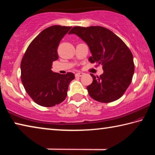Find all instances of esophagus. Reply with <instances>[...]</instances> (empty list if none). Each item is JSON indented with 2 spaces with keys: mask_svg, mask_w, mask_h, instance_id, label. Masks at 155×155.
Here are the masks:
<instances>
[{
  "mask_svg": "<svg viewBox=\"0 0 155 155\" xmlns=\"http://www.w3.org/2000/svg\"><path fill=\"white\" fill-rule=\"evenodd\" d=\"M83 74H84V73L78 72H77V73H76L75 77H82V76H83Z\"/></svg>",
  "mask_w": 155,
  "mask_h": 155,
  "instance_id": "34e87169",
  "label": "esophagus"
}]
</instances>
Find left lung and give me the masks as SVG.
<instances>
[{
  "label": "left lung",
  "mask_w": 155,
  "mask_h": 155,
  "mask_svg": "<svg viewBox=\"0 0 155 155\" xmlns=\"http://www.w3.org/2000/svg\"><path fill=\"white\" fill-rule=\"evenodd\" d=\"M74 33L85 41L90 48L91 63L103 65L104 72L93 75V82L87 87L94 100L111 103L124 94L132 81L135 71L133 56L126 44L111 31L100 26L74 27L69 34Z\"/></svg>",
  "instance_id": "1"
}]
</instances>
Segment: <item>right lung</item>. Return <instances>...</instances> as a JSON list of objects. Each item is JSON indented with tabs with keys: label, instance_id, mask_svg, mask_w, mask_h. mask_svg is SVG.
<instances>
[{
	"label": "right lung",
	"instance_id": "obj_1",
	"mask_svg": "<svg viewBox=\"0 0 155 155\" xmlns=\"http://www.w3.org/2000/svg\"><path fill=\"white\" fill-rule=\"evenodd\" d=\"M72 27L54 25L43 30L31 41L20 64L21 81L26 91L39 105L51 107L67 96L68 85L74 74H60L51 70L58 59L57 48Z\"/></svg>",
	"mask_w": 155,
	"mask_h": 155
}]
</instances>
